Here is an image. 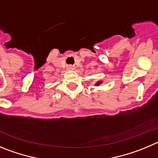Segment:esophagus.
Listing matches in <instances>:
<instances>
[{
	"label": "esophagus",
	"instance_id": "34e87169",
	"mask_svg": "<svg viewBox=\"0 0 158 158\" xmlns=\"http://www.w3.org/2000/svg\"><path fill=\"white\" fill-rule=\"evenodd\" d=\"M74 69H75V67L72 66V65H69V66H68V70L72 71V70H74Z\"/></svg>",
	"mask_w": 158,
	"mask_h": 158
}]
</instances>
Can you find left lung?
<instances>
[{
    "instance_id": "8db88e82",
    "label": "left lung",
    "mask_w": 158,
    "mask_h": 158,
    "mask_svg": "<svg viewBox=\"0 0 158 158\" xmlns=\"http://www.w3.org/2000/svg\"><path fill=\"white\" fill-rule=\"evenodd\" d=\"M101 83H102V81H98V82H97V83L95 85H96V86H99V85H100Z\"/></svg>"
}]
</instances>
